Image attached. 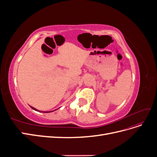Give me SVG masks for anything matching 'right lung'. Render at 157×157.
Segmentation results:
<instances>
[{"label":"right lung","instance_id":"right-lung-1","mask_svg":"<svg viewBox=\"0 0 157 157\" xmlns=\"http://www.w3.org/2000/svg\"><path fill=\"white\" fill-rule=\"evenodd\" d=\"M33 109H34V110H35V111H38L37 109H36L35 108H34V107H31V106H30ZM56 110H57V109H56ZM56 110H54V111H56ZM54 111H49V112H47V111H43V113H50V112H53Z\"/></svg>","mask_w":157,"mask_h":157}]
</instances>
